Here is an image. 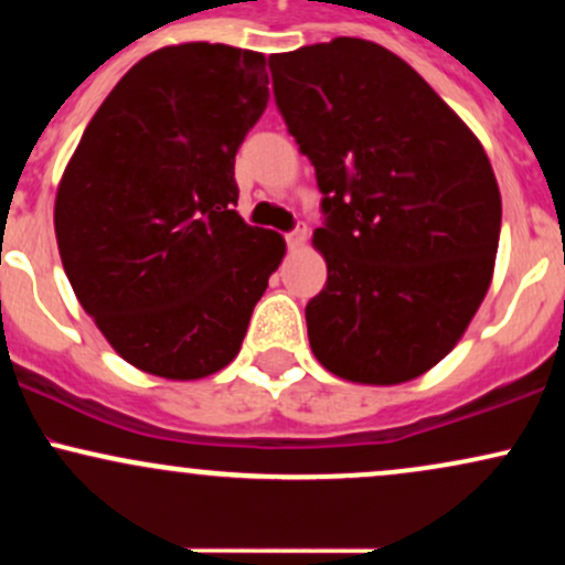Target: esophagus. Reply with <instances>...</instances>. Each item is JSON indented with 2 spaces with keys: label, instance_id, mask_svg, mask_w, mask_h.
Returning a JSON list of instances; mask_svg holds the SVG:
<instances>
[{
  "label": "esophagus",
  "instance_id": "esophagus-1",
  "mask_svg": "<svg viewBox=\"0 0 565 565\" xmlns=\"http://www.w3.org/2000/svg\"><path fill=\"white\" fill-rule=\"evenodd\" d=\"M305 238H308V231H305V228H295V231H289V233H287V246H289L291 252L302 249V246H305Z\"/></svg>",
  "mask_w": 565,
  "mask_h": 565
}]
</instances>
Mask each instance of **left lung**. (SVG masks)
Segmentation results:
<instances>
[{
  "instance_id": "1",
  "label": "left lung",
  "mask_w": 565,
  "mask_h": 565,
  "mask_svg": "<svg viewBox=\"0 0 565 565\" xmlns=\"http://www.w3.org/2000/svg\"><path fill=\"white\" fill-rule=\"evenodd\" d=\"M276 106L316 167L327 287L305 305L321 366L398 385L457 345L489 291L502 199L470 127L406 61L340 36L270 55Z\"/></svg>"
}]
</instances>
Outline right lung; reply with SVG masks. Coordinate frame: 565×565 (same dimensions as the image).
Returning <instances> with one entry per match:
<instances>
[{
    "mask_svg": "<svg viewBox=\"0 0 565 565\" xmlns=\"http://www.w3.org/2000/svg\"><path fill=\"white\" fill-rule=\"evenodd\" d=\"M268 106L265 55H146L97 108L55 196L76 300L127 364L201 380L236 359L287 244L236 212V151Z\"/></svg>",
    "mask_w": 565,
    "mask_h": 565,
    "instance_id": "1",
    "label": "right lung"
}]
</instances>
